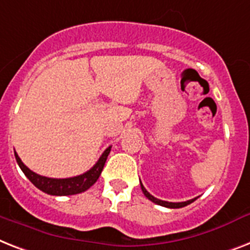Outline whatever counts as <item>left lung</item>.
Returning a JSON list of instances; mask_svg holds the SVG:
<instances>
[{
  "instance_id": "1",
  "label": "left lung",
  "mask_w": 250,
  "mask_h": 250,
  "mask_svg": "<svg viewBox=\"0 0 250 250\" xmlns=\"http://www.w3.org/2000/svg\"><path fill=\"white\" fill-rule=\"evenodd\" d=\"M141 188L142 191H143V193H145V196L148 199V200H151L152 203H155V204L157 205H161V207H165V208H171V209H175V208H183L186 207V205L191 204V203H193V201L196 200L197 197H195V199H192V200H187V201H182V203H169V201H164V200H160V199H156L155 196H152L151 193L147 191V189L143 187V185H142L141 182Z\"/></svg>"
}]
</instances>
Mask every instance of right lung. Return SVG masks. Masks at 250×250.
I'll return each mask as SVG.
<instances>
[{"mask_svg":"<svg viewBox=\"0 0 250 250\" xmlns=\"http://www.w3.org/2000/svg\"><path fill=\"white\" fill-rule=\"evenodd\" d=\"M109 152H111V147L105 149L104 152L102 153V156L97 161V164L91 167L90 170H87L86 173H83L77 177H72V178H47V177H42V175L37 174L35 171H32L31 169H28L23 163H21V157L18 156V153L15 152V159H17L18 165L21 167L23 173L25 174L29 181L41 189L42 192L49 193V195H54V196H67V195H76V193H81L83 191H86L87 188H90L91 186L98 181L99 175H101L103 167H104L105 160L108 157Z\"/></svg>","mask_w":250,"mask_h":250,"instance_id":"add662e5","label":"right lung"}]
</instances>
